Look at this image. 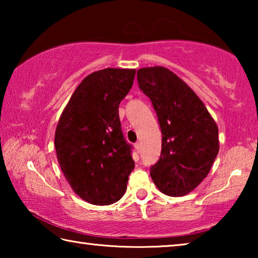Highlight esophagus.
I'll list each match as a JSON object with an SVG mask.
<instances>
[{
    "label": "esophagus",
    "mask_w": 258,
    "mask_h": 258,
    "mask_svg": "<svg viewBox=\"0 0 258 258\" xmlns=\"http://www.w3.org/2000/svg\"><path fill=\"white\" fill-rule=\"evenodd\" d=\"M134 147H135V149H137V151H138V152L141 151V143H140V142H137V143H135Z\"/></svg>",
    "instance_id": "1"
}]
</instances>
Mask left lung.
I'll return each instance as SVG.
<instances>
[{
    "instance_id": "1",
    "label": "left lung",
    "mask_w": 258,
    "mask_h": 258,
    "mask_svg": "<svg viewBox=\"0 0 258 258\" xmlns=\"http://www.w3.org/2000/svg\"><path fill=\"white\" fill-rule=\"evenodd\" d=\"M140 90L151 100L161 130L159 160L151 166L156 186L185 196L208 175L220 149L218 128L198 95L165 67L138 71Z\"/></svg>"
}]
</instances>
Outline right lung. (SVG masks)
Wrapping results in <instances>:
<instances>
[{"mask_svg":"<svg viewBox=\"0 0 258 258\" xmlns=\"http://www.w3.org/2000/svg\"><path fill=\"white\" fill-rule=\"evenodd\" d=\"M135 72L106 68L90 74L77 86L56 125L54 146L61 171L74 192L90 204L118 202L134 168L118 107L133 85Z\"/></svg>","mask_w":258,"mask_h":258,"instance_id":"obj_1","label":"right lung"}]
</instances>
